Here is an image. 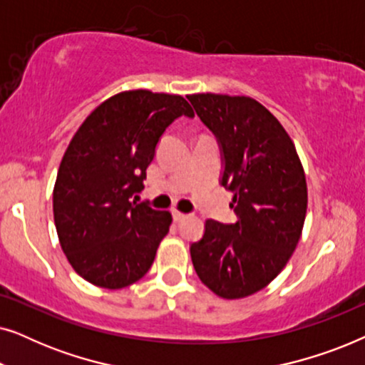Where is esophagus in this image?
<instances>
[{
	"mask_svg": "<svg viewBox=\"0 0 365 365\" xmlns=\"http://www.w3.org/2000/svg\"><path fill=\"white\" fill-rule=\"evenodd\" d=\"M173 216H174V221L176 222H181L182 219H186L187 216L184 212H181V211H173Z\"/></svg>",
	"mask_w": 365,
	"mask_h": 365,
	"instance_id": "34e87169",
	"label": "esophagus"
}]
</instances>
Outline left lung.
Wrapping results in <instances>:
<instances>
[{
  "label": "left lung",
  "mask_w": 365,
  "mask_h": 365,
  "mask_svg": "<svg viewBox=\"0 0 365 365\" xmlns=\"http://www.w3.org/2000/svg\"><path fill=\"white\" fill-rule=\"evenodd\" d=\"M221 148V184L232 192L237 221H206L191 244L192 266L216 296L241 299L277 277L299 239L307 184L296 146L274 114L247 96H187Z\"/></svg>",
  "instance_id": "obj_1"
}]
</instances>
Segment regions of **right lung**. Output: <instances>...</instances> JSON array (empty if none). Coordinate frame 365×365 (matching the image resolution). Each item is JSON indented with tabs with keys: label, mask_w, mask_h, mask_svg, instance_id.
Returning <instances> with one entry per match:
<instances>
[{
	"label": "right lung",
	"mask_w": 365,
	"mask_h": 365,
	"mask_svg": "<svg viewBox=\"0 0 365 365\" xmlns=\"http://www.w3.org/2000/svg\"><path fill=\"white\" fill-rule=\"evenodd\" d=\"M179 116L194 118L182 96L123 91L99 104L69 143L53 191L54 224L69 264L94 286H131L153 266L173 216L131 197Z\"/></svg>",
	"instance_id": "obj_1"
}]
</instances>
